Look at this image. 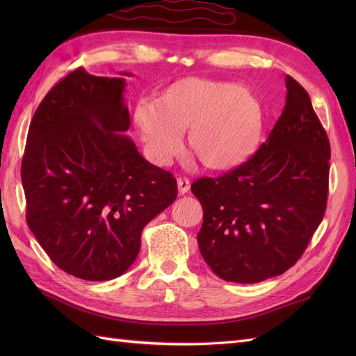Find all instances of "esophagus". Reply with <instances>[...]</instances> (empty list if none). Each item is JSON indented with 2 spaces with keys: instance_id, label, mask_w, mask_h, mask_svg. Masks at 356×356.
<instances>
[{
  "instance_id": "obj_1",
  "label": "esophagus",
  "mask_w": 356,
  "mask_h": 356,
  "mask_svg": "<svg viewBox=\"0 0 356 356\" xmlns=\"http://www.w3.org/2000/svg\"><path fill=\"white\" fill-rule=\"evenodd\" d=\"M190 186H191L190 179H186V177H179L177 179V188H179L180 194H186L188 191H190Z\"/></svg>"
}]
</instances>
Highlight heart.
Masks as SVG:
<instances>
[{"label": "heart", "mask_w": 356, "mask_h": 356, "mask_svg": "<svg viewBox=\"0 0 356 356\" xmlns=\"http://www.w3.org/2000/svg\"><path fill=\"white\" fill-rule=\"evenodd\" d=\"M133 124L156 165L179 156L188 130V145L205 168L229 171L259 145L263 107L251 90L234 82L190 76L170 84L156 102L136 104Z\"/></svg>", "instance_id": "heart-1"}]
</instances>
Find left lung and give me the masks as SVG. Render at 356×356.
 <instances>
[{"instance_id":"8db88e82","label":"left lung","mask_w":356,"mask_h":356,"mask_svg":"<svg viewBox=\"0 0 356 356\" xmlns=\"http://www.w3.org/2000/svg\"><path fill=\"white\" fill-rule=\"evenodd\" d=\"M286 105L255 154L191 191L203 208L197 234L217 277L259 283L292 268L326 213L330 143L306 90L286 76Z\"/></svg>"}]
</instances>
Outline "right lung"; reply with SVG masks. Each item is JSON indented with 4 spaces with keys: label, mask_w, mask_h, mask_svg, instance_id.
<instances>
[{
    "label": "right lung",
    "mask_w": 356,
    "mask_h": 356,
    "mask_svg": "<svg viewBox=\"0 0 356 356\" xmlns=\"http://www.w3.org/2000/svg\"><path fill=\"white\" fill-rule=\"evenodd\" d=\"M124 88L122 78L70 72L36 108L22 156L30 231L58 268L88 282L122 275L143 226L177 197L172 174L124 134Z\"/></svg>",
    "instance_id": "obj_1"
}]
</instances>
